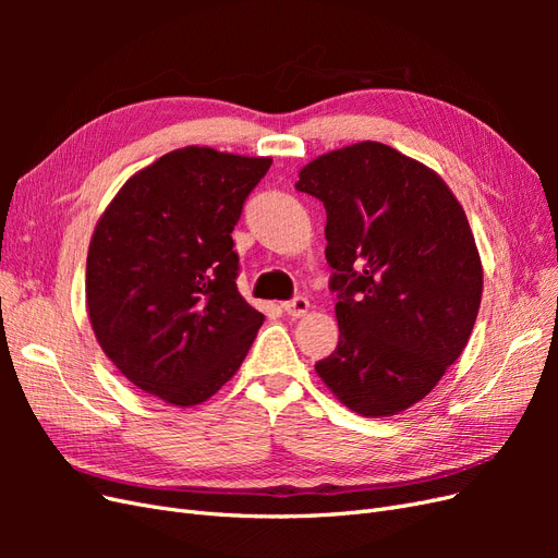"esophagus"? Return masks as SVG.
I'll return each mask as SVG.
<instances>
[{
  "label": "esophagus",
  "mask_w": 558,
  "mask_h": 558,
  "mask_svg": "<svg viewBox=\"0 0 558 558\" xmlns=\"http://www.w3.org/2000/svg\"><path fill=\"white\" fill-rule=\"evenodd\" d=\"M281 307H283V312L289 314V316L300 318V316H305L310 312V300L307 298H293L289 302H283Z\"/></svg>",
  "instance_id": "34e87169"
}]
</instances>
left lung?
Returning a JSON list of instances; mask_svg holds the SVG:
<instances>
[{
    "label": "left lung",
    "mask_w": 558,
    "mask_h": 558,
    "mask_svg": "<svg viewBox=\"0 0 558 558\" xmlns=\"http://www.w3.org/2000/svg\"><path fill=\"white\" fill-rule=\"evenodd\" d=\"M324 202L340 342L316 373L344 408L393 416L424 400L461 356L484 272L461 202L400 150L361 142L300 170Z\"/></svg>",
    "instance_id": "8db88e82"
}]
</instances>
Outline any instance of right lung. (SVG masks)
Wrapping results in <instances>:
<instances>
[{"instance_id":"add662e5","label":"right lung","mask_w":558,"mask_h":558,"mask_svg":"<svg viewBox=\"0 0 558 558\" xmlns=\"http://www.w3.org/2000/svg\"><path fill=\"white\" fill-rule=\"evenodd\" d=\"M272 158L177 148L130 177L95 226L86 307L107 359L174 408L238 373L265 316L238 291L244 199Z\"/></svg>"}]
</instances>
